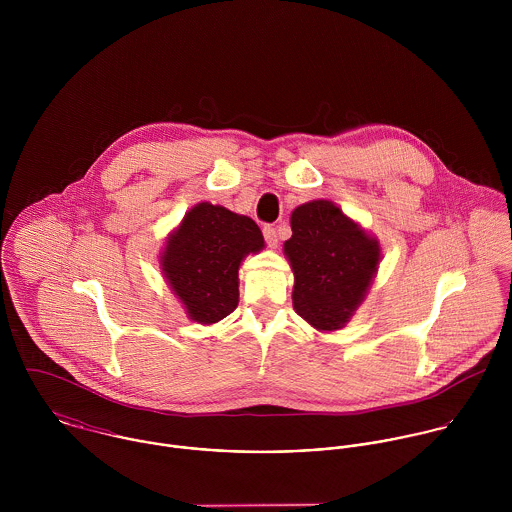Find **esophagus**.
Returning a JSON list of instances; mask_svg holds the SVG:
<instances>
[{
	"label": "esophagus",
	"instance_id": "obj_1",
	"mask_svg": "<svg viewBox=\"0 0 512 512\" xmlns=\"http://www.w3.org/2000/svg\"><path fill=\"white\" fill-rule=\"evenodd\" d=\"M264 238H266L268 246H272V248L278 246V230L274 226H270V224L264 226Z\"/></svg>",
	"mask_w": 512,
	"mask_h": 512
}]
</instances>
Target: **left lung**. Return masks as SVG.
<instances>
[{
	"instance_id": "8db88e82",
	"label": "left lung",
	"mask_w": 512,
	"mask_h": 512,
	"mask_svg": "<svg viewBox=\"0 0 512 512\" xmlns=\"http://www.w3.org/2000/svg\"><path fill=\"white\" fill-rule=\"evenodd\" d=\"M290 224L284 254L293 272V309L317 331H339L376 278L380 242L327 199L293 209Z\"/></svg>"
}]
</instances>
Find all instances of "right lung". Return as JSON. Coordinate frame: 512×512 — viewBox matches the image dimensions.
<instances>
[{
    "label": "right lung",
    "mask_w": 512,
    "mask_h": 512,
    "mask_svg": "<svg viewBox=\"0 0 512 512\" xmlns=\"http://www.w3.org/2000/svg\"><path fill=\"white\" fill-rule=\"evenodd\" d=\"M264 246L262 230L250 217L203 201L167 234L159 268L187 317L213 325L236 309L238 270Z\"/></svg>",
    "instance_id": "1"
}]
</instances>
